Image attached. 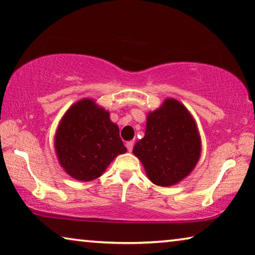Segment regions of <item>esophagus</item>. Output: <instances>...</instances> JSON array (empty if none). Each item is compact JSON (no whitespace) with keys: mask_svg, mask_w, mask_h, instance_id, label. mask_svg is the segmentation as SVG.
I'll return each mask as SVG.
<instances>
[{"mask_svg":"<svg viewBox=\"0 0 255 255\" xmlns=\"http://www.w3.org/2000/svg\"><path fill=\"white\" fill-rule=\"evenodd\" d=\"M126 147L128 149V152H131L132 148H134V142H132V140H129V142L126 143Z\"/></svg>","mask_w":255,"mask_h":255,"instance_id":"34e87169","label":"esophagus"}]
</instances>
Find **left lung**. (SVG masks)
Listing matches in <instances>:
<instances>
[{
	"label": "left lung",
	"mask_w": 255,
	"mask_h": 255,
	"mask_svg": "<svg viewBox=\"0 0 255 255\" xmlns=\"http://www.w3.org/2000/svg\"><path fill=\"white\" fill-rule=\"evenodd\" d=\"M132 153L143 163L148 179L171 186L189 175L201 153L195 121L183 104L167 99L162 107L148 113L144 138Z\"/></svg>",
	"instance_id": "8db88e82"
}]
</instances>
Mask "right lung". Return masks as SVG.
Instances as JSON below:
<instances>
[{
  "label": "right lung",
  "instance_id": "add662e5",
  "mask_svg": "<svg viewBox=\"0 0 255 255\" xmlns=\"http://www.w3.org/2000/svg\"><path fill=\"white\" fill-rule=\"evenodd\" d=\"M55 151L68 175L90 181L102 175L115 157L127 148L109 112L85 99L63 116L56 131Z\"/></svg>",
  "mask_w": 255,
  "mask_h": 255
}]
</instances>
